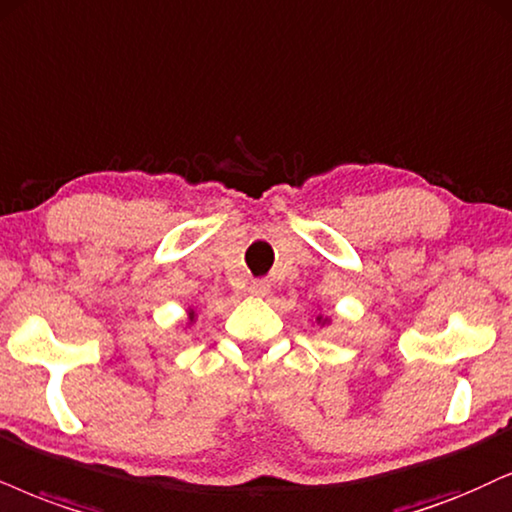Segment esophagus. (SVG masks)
I'll return each mask as SVG.
<instances>
[{"label":"esophagus","instance_id":"obj_1","mask_svg":"<svg viewBox=\"0 0 512 512\" xmlns=\"http://www.w3.org/2000/svg\"><path fill=\"white\" fill-rule=\"evenodd\" d=\"M249 292L254 296H268L270 294V282L268 280H254V282H251Z\"/></svg>","mask_w":512,"mask_h":512}]
</instances>
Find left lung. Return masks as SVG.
Here are the masks:
<instances>
[{
    "instance_id": "obj_1",
    "label": "left lung",
    "mask_w": 512,
    "mask_h": 512,
    "mask_svg": "<svg viewBox=\"0 0 512 512\" xmlns=\"http://www.w3.org/2000/svg\"><path fill=\"white\" fill-rule=\"evenodd\" d=\"M330 323H332V320L327 318V315H323V313H320V315H315V325L325 327V325H330Z\"/></svg>"
}]
</instances>
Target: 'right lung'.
<instances>
[{
    "label": "right lung",
    "instance_id": "obj_1",
    "mask_svg": "<svg viewBox=\"0 0 512 512\" xmlns=\"http://www.w3.org/2000/svg\"><path fill=\"white\" fill-rule=\"evenodd\" d=\"M197 323V311H194V308H189L187 311V325H194Z\"/></svg>",
    "mask_w": 512,
    "mask_h": 512
}]
</instances>
